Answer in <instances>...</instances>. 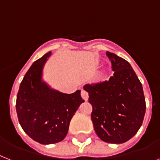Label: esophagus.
Returning <instances> with one entry per match:
<instances>
[{"label":"esophagus","mask_w":160,"mask_h":160,"mask_svg":"<svg viewBox=\"0 0 160 160\" xmlns=\"http://www.w3.org/2000/svg\"><path fill=\"white\" fill-rule=\"evenodd\" d=\"M80 94H81V97H82V98L84 99V100H85V101L88 100V98H89V93H87L85 90L82 89V90H81V93H80Z\"/></svg>","instance_id":"1"}]
</instances>
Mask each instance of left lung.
<instances>
[{
	"instance_id": "left-lung-1",
	"label": "left lung",
	"mask_w": 160,
	"mask_h": 160,
	"mask_svg": "<svg viewBox=\"0 0 160 160\" xmlns=\"http://www.w3.org/2000/svg\"><path fill=\"white\" fill-rule=\"evenodd\" d=\"M113 76L108 80L85 84L93 107L91 120L102 141L122 144L132 138L142 125L145 99L141 81L125 59L107 52Z\"/></svg>"
}]
</instances>
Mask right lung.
Masks as SVG:
<instances>
[{
    "label": "right lung",
    "mask_w": 160,
    "mask_h": 160,
    "mask_svg": "<svg viewBox=\"0 0 160 160\" xmlns=\"http://www.w3.org/2000/svg\"><path fill=\"white\" fill-rule=\"evenodd\" d=\"M46 53L33 63L20 83L16 98L19 124L26 134L42 145L58 143L66 137L71 118L84 102L80 90L63 93L42 81Z\"/></svg>",
    "instance_id": "1"
}]
</instances>
